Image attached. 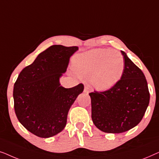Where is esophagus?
I'll return each instance as SVG.
<instances>
[{
  "mask_svg": "<svg viewBox=\"0 0 159 159\" xmlns=\"http://www.w3.org/2000/svg\"><path fill=\"white\" fill-rule=\"evenodd\" d=\"M84 93H90V90H89V88L88 87H84Z\"/></svg>",
  "mask_w": 159,
  "mask_h": 159,
  "instance_id": "34e87169",
  "label": "esophagus"
}]
</instances>
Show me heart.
<instances>
[{"mask_svg": "<svg viewBox=\"0 0 159 159\" xmlns=\"http://www.w3.org/2000/svg\"><path fill=\"white\" fill-rule=\"evenodd\" d=\"M73 68L78 77L90 81L95 90L106 91L120 82L125 72V62L118 51L95 49L76 56Z\"/></svg>", "mask_w": 159, "mask_h": 159, "instance_id": "1", "label": "heart"}]
</instances>
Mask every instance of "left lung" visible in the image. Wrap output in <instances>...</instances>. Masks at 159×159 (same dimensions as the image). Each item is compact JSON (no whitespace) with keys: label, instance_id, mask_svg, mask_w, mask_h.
Wrapping results in <instances>:
<instances>
[{"label":"left lung","instance_id":"1","mask_svg":"<svg viewBox=\"0 0 159 159\" xmlns=\"http://www.w3.org/2000/svg\"><path fill=\"white\" fill-rule=\"evenodd\" d=\"M125 72L118 84L104 92L90 93L92 119L98 129L106 133H121L142 120L150 101L144 74L121 51Z\"/></svg>","mask_w":159,"mask_h":159}]
</instances>
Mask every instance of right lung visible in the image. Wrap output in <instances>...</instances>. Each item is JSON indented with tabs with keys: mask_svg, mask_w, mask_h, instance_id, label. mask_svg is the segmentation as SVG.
Here are the masks:
<instances>
[{
	"mask_svg": "<svg viewBox=\"0 0 159 159\" xmlns=\"http://www.w3.org/2000/svg\"><path fill=\"white\" fill-rule=\"evenodd\" d=\"M78 49L52 45L19 74L13 92L15 113L19 122L34 135L48 138L61 132L71 105L83 92L82 84L65 88L59 82Z\"/></svg>",
	"mask_w": 159,
	"mask_h": 159,
	"instance_id": "add662e5",
	"label": "right lung"
}]
</instances>
